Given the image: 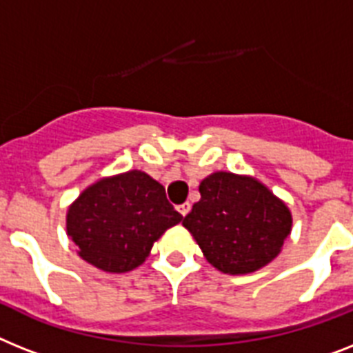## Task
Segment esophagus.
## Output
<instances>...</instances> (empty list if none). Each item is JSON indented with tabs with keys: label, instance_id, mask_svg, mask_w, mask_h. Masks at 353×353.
<instances>
[{
	"label": "esophagus",
	"instance_id": "obj_1",
	"mask_svg": "<svg viewBox=\"0 0 353 353\" xmlns=\"http://www.w3.org/2000/svg\"><path fill=\"white\" fill-rule=\"evenodd\" d=\"M176 209H179V212H180V214H182V216H185V214H188V212L191 211V203H189V202L180 203V205Z\"/></svg>",
	"mask_w": 353,
	"mask_h": 353
}]
</instances>
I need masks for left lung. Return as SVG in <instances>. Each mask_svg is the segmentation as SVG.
Masks as SVG:
<instances>
[{"instance_id":"8db88e82","label":"left lung","mask_w":353,"mask_h":353,"mask_svg":"<svg viewBox=\"0 0 353 353\" xmlns=\"http://www.w3.org/2000/svg\"><path fill=\"white\" fill-rule=\"evenodd\" d=\"M200 200L183 218L205 260L225 274H249L274 260L292 214L252 176L218 171L200 182Z\"/></svg>"}]
</instances>
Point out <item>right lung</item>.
Wrapping results in <instances>:
<instances>
[{
  "label": "right lung",
  "mask_w": 353,
  "mask_h": 353,
  "mask_svg": "<svg viewBox=\"0 0 353 353\" xmlns=\"http://www.w3.org/2000/svg\"><path fill=\"white\" fill-rule=\"evenodd\" d=\"M182 214L162 183L139 170L101 179L79 194L66 214V232L77 254L104 272H128Z\"/></svg>",
  "instance_id": "add662e5"
}]
</instances>
